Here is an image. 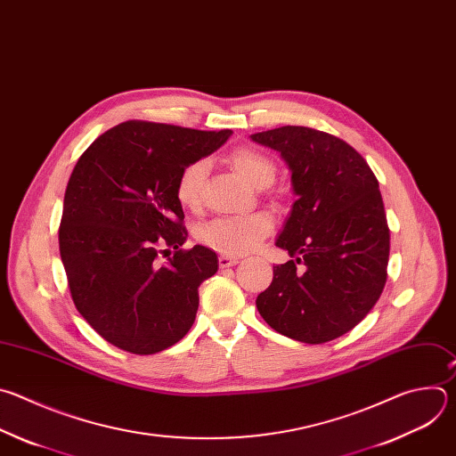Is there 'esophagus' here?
<instances>
[{"instance_id": "1", "label": "esophagus", "mask_w": 456, "mask_h": 456, "mask_svg": "<svg viewBox=\"0 0 456 456\" xmlns=\"http://www.w3.org/2000/svg\"><path fill=\"white\" fill-rule=\"evenodd\" d=\"M235 264H239L237 256H232V255H221L219 256V265L221 267H230V265H235Z\"/></svg>"}]
</instances>
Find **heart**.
<instances>
[{"instance_id":"obj_1","label":"heart","mask_w":456,"mask_h":456,"mask_svg":"<svg viewBox=\"0 0 456 456\" xmlns=\"http://www.w3.org/2000/svg\"><path fill=\"white\" fill-rule=\"evenodd\" d=\"M230 163L255 189H267L277 177L275 161L262 151L251 147L233 151ZM207 170V159H194L181 168L175 181V196L181 205L191 210L200 208ZM273 228H275V217L265 210H256L249 214L216 217L198 230V239L223 255H244L255 249L273 232Z\"/></svg>"}]
</instances>
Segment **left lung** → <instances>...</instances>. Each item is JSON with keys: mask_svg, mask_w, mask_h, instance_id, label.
I'll use <instances>...</instances> for the list:
<instances>
[{"mask_svg": "<svg viewBox=\"0 0 456 456\" xmlns=\"http://www.w3.org/2000/svg\"><path fill=\"white\" fill-rule=\"evenodd\" d=\"M281 152L298 200L277 246L291 260L273 265L256 297L264 322L309 345L352 330L387 284L390 230L378 177L352 145L302 126L251 134Z\"/></svg>", "mask_w": 456, "mask_h": 456, "instance_id": "1", "label": "left lung"}]
</instances>
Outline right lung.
<instances>
[{
    "label": "right lung",
    "instance_id": "1",
    "mask_svg": "<svg viewBox=\"0 0 456 456\" xmlns=\"http://www.w3.org/2000/svg\"><path fill=\"white\" fill-rule=\"evenodd\" d=\"M230 134L127 120L78 158L64 194L59 251L77 311L111 345L147 355L191 330L198 288L216 275L217 255L181 248L187 228L175 181Z\"/></svg>",
    "mask_w": 456,
    "mask_h": 456
}]
</instances>
